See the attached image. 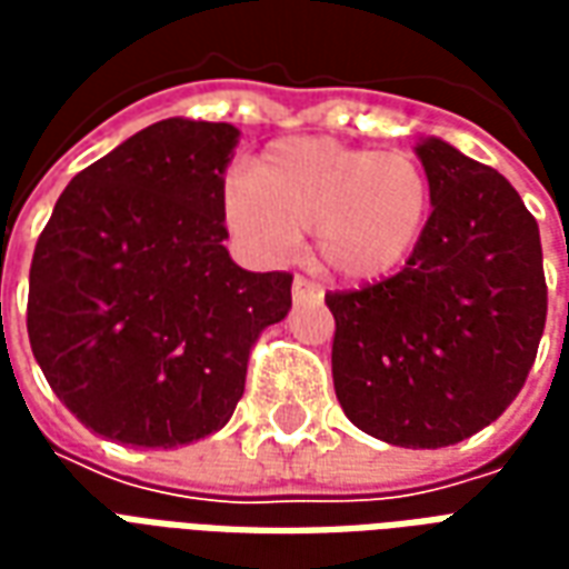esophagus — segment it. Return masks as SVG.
I'll list each match as a JSON object with an SVG mask.
<instances>
[{
    "label": "esophagus",
    "mask_w": 569,
    "mask_h": 569,
    "mask_svg": "<svg viewBox=\"0 0 569 569\" xmlns=\"http://www.w3.org/2000/svg\"><path fill=\"white\" fill-rule=\"evenodd\" d=\"M292 298H296L298 305H305V301H310V305H320L322 286H317L313 280H308V277H296V280H292Z\"/></svg>",
    "instance_id": "obj_1"
}]
</instances>
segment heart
<instances>
[{
  "mask_svg": "<svg viewBox=\"0 0 569 569\" xmlns=\"http://www.w3.org/2000/svg\"><path fill=\"white\" fill-rule=\"evenodd\" d=\"M224 224L264 261L286 259L317 231L322 264L347 283H375L406 264L429 228L432 182L408 151L298 137L273 142L256 179L222 186Z\"/></svg>",
  "mask_w": 569,
  "mask_h": 569,
  "instance_id": "1",
  "label": "heart"
}]
</instances>
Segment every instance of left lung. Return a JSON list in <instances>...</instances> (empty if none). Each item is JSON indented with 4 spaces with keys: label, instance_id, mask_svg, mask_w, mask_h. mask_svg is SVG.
Wrapping results in <instances>:
<instances>
[{
    "label": "left lung",
    "instance_id": "obj_1",
    "mask_svg": "<svg viewBox=\"0 0 569 569\" xmlns=\"http://www.w3.org/2000/svg\"><path fill=\"white\" fill-rule=\"evenodd\" d=\"M429 228L406 268L329 292L335 396L353 427L399 448L476 436L521 393L546 329L539 224L509 179L445 140L418 142Z\"/></svg>",
    "mask_w": 569,
    "mask_h": 569
}]
</instances>
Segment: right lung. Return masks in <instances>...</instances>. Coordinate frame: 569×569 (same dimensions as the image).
Listing matches in <instances>:
<instances>
[{
    "mask_svg": "<svg viewBox=\"0 0 569 569\" xmlns=\"http://www.w3.org/2000/svg\"><path fill=\"white\" fill-rule=\"evenodd\" d=\"M240 130L167 118L84 167L30 264L27 332L57 399L97 436L179 448L222 429L292 273L224 249L222 186Z\"/></svg>",
    "mask_w": 569,
    "mask_h": 569,
    "instance_id": "add662e5",
    "label": "right lung"
}]
</instances>
